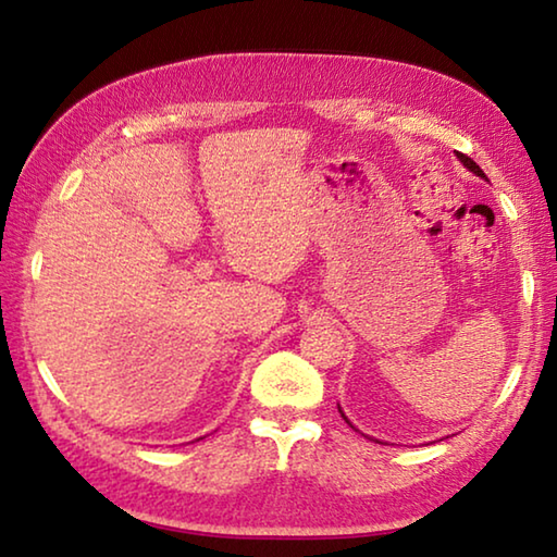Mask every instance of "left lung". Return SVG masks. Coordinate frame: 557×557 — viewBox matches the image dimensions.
Returning a JSON list of instances; mask_svg holds the SVG:
<instances>
[{"label": "left lung", "mask_w": 557, "mask_h": 557, "mask_svg": "<svg viewBox=\"0 0 557 557\" xmlns=\"http://www.w3.org/2000/svg\"><path fill=\"white\" fill-rule=\"evenodd\" d=\"M457 157H459V162L469 169V172H474L476 176H484V172H482V169H479V164L474 162V159H469L467 154H459V152H457ZM338 410H342V408H338ZM342 418L346 420L344 412H342ZM346 422H348V420H346ZM348 425H351V422H348ZM351 428H354V425H351ZM375 442H379V440H375Z\"/></svg>", "instance_id": "1"}]
</instances>
